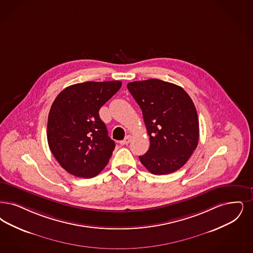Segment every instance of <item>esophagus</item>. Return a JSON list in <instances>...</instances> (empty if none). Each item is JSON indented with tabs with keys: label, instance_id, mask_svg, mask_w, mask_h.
Returning a JSON list of instances; mask_svg holds the SVG:
<instances>
[{
	"label": "esophagus",
	"instance_id": "obj_1",
	"mask_svg": "<svg viewBox=\"0 0 253 253\" xmlns=\"http://www.w3.org/2000/svg\"><path fill=\"white\" fill-rule=\"evenodd\" d=\"M131 141V135H126L125 136V138L122 140V141L120 142L121 143V145H127L129 142Z\"/></svg>",
	"mask_w": 253,
	"mask_h": 253
}]
</instances>
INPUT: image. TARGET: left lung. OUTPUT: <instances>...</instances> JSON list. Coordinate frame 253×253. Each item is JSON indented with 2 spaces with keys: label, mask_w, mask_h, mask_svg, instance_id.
Instances as JSON below:
<instances>
[{
  "label": "left lung",
  "mask_w": 253,
  "mask_h": 253,
  "mask_svg": "<svg viewBox=\"0 0 253 253\" xmlns=\"http://www.w3.org/2000/svg\"><path fill=\"white\" fill-rule=\"evenodd\" d=\"M141 108L150 135V149L139 156L142 165L154 175L178 170L188 161L199 142L196 107L183 88L158 79L127 84Z\"/></svg>",
  "instance_id": "obj_1"
}]
</instances>
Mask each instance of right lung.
Wrapping results in <instances>:
<instances>
[{
    "mask_svg": "<svg viewBox=\"0 0 253 253\" xmlns=\"http://www.w3.org/2000/svg\"><path fill=\"white\" fill-rule=\"evenodd\" d=\"M121 86V81L76 84L61 91L52 102L48 144L57 162L71 175L93 178L109 162L116 145L99 111Z\"/></svg>",
    "mask_w": 253,
    "mask_h": 253,
    "instance_id": "obj_1",
    "label": "right lung"
}]
</instances>
